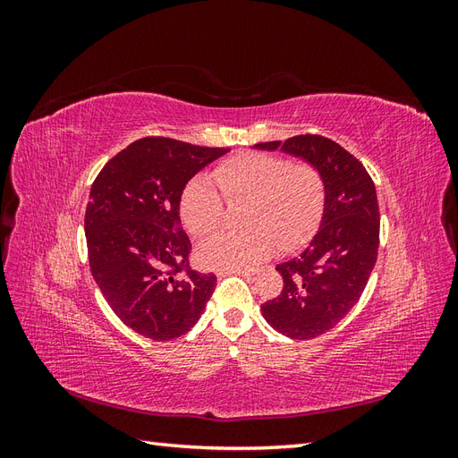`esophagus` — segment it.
<instances>
[{
	"mask_svg": "<svg viewBox=\"0 0 458 458\" xmlns=\"http://www.w3.org/2000/svg\"><path fill=\"white\" fill-rule=\"evenodd\" d=\"M225 273H237V275H244V276H252L259 273V267H239V269H229Z\"/></svg>",
	"mask_w": 458,
	"mask_h": 458,
	"instance_id": "34e87169",
	"label": "esophagus"
}]
</instances>
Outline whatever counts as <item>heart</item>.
I'll use <instances>...</instances> for the list:
<instances>
[{
    "instance_id": "b5f03b06",
    "label": "heart",
    "mask_w": 458,
    "mask_h": 458,
    "mask_svg": "<svg viewBox=\"0 0 458 458\" xmlns=\"http://www.w3.org/2000/svg\"><path fill=\"white\" fill-rule=\"evenodd\" d=\"M210 179H189L179 195V216L195 237L212 233L227 200L248 199V231H221L199 248V261L210 269H239L306 242L323 217L325 182L310 162H290L267 152H241L219 162ZM222 195L219 196L218 192Z\"/></svg>"
}]
</instances>
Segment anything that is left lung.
Returning <instances> with one entry per match:
<instances>
[{"mask_svg": "<svg viewBox=\"0 0 458 458\" xmlns=\"http://www.w3.org/2000/svg\"><path fill=\"white\" fill-rule=\"evenodd\" d=\"M281 148L321 172L325 210L321 227L300 256L276 266L283 290L261 306L266 321L281 335L311 340L335 328L361 298L378 256L380 212L377 189L363 164L323 135H296Z\"/></svg>", "mask_w": 458, "mask_h": 458, "instance_id": "8db88e82", "label": "left lung"}]
</instances>
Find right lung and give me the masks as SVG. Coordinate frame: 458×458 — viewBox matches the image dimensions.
<instances>
[{
    "instance_id": "add662e5",
    "label": "right lung",
    "mask_w": 458,
    "mask_h": 458,
    "mask_svg": "<svg viewBox=\"0 0 458 458\" xmlns=\"http://www.w3.org/2000/svg\"><path fill=\"white\" fill-rule=\"evenodd\" d=\"M229 148L143 137L110 158L86 208L91 275L120 321L145 338H179L200 318L214 273L189 267L191 241L179 219L189 179Z\"/></svg>"
}]
</instances>
